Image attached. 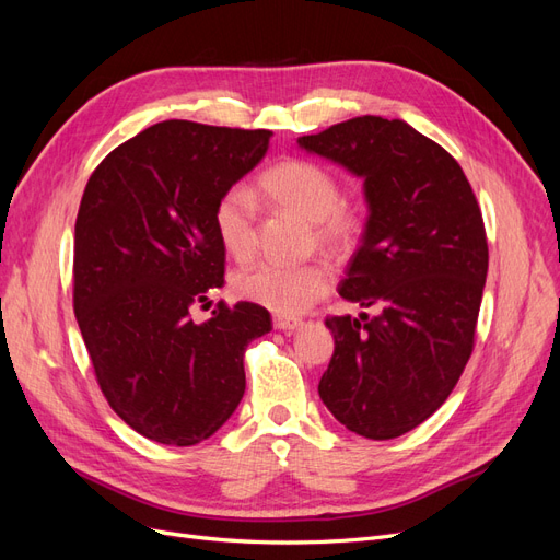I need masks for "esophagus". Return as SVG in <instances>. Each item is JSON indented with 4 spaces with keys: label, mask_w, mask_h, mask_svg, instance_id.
<instances>
[{
    "label": "esophagus",
    "mask_w": 560,
    "mask_h": 560,
    "mask_svg": "<svg viewBox=\"0 0 560 560\" xmlns=\"http://www.w3.org/2000/svg\"><path fill=\"white\" fill-rule=\"evenodd\" d=\"M303 325L301 317H290V315H276L273 317V327L276 329H282V331H290V329H296Z\"/></svg>",
    "instance_id": "esophagus-1"
}]
</instances>
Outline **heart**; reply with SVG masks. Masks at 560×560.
<instances>
[{
	"mask_svg": "<svg viewBox=\"0 0 560 560\" xmlns=\"http://www.w3.org/2000/svg\"><path fill=\"white\" fill-rule=\"evenodd\" d=\"M259 189L273 206L311 222V233L319 247L341 254L358 241L362 217L341 200L338 182L325 165L306 159H284L261 173ZM212 226L226 254L235 259L249 257L257 243L252 196L241 186L224 191L212 210ZM231 284L245 301L280 315H296L329 292L331 270L322 261H257L241 268Z\"/></svg>",
	"mask_w": 560,
	"mask_h": 560,
	"instance_id": "obj_1",
	"label": "heart"
}]
</instances>
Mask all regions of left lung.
<instances>
[{
    "label": "left lung",
    "instance_id": "obj_1",
    "mask_svg": "<svg viewBox=\"0 0 560 560\" xmlns=\"http://www.w3.org/2000/svg\"><path fill=\"white\" fill-rule=\"evenodd\" d=\"M299 144L364 179L369 219L343 299L381 315H334L319 397L350 432L395 439L453 393L474 350L488 273L481 208L463 167L409 124L354 116Z\"/></svg>",
    "mask_w": 560,
    "mask_h": 560
}]
</instances>
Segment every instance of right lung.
<instances>
[{
    "instance_id": "right-lung-1",
    "label": "right lung",
    "mask_w": 560,
    "mask_h": 560,
    "mask_svg": "<svg viewBox=\"0 0 560 560\" xmlns=\"http://www.w3.org/2000/svg\"><path fill=\"white\" fill-rule=\"evenodd\" d=\"M270 130L163 121L100 163L74 226V315L118 418L165 446L212 436L245 395L247 343L270 331L259 303L191 306L224 284L219 196L257 165Z\"/></svg>"
}]
</instances>
